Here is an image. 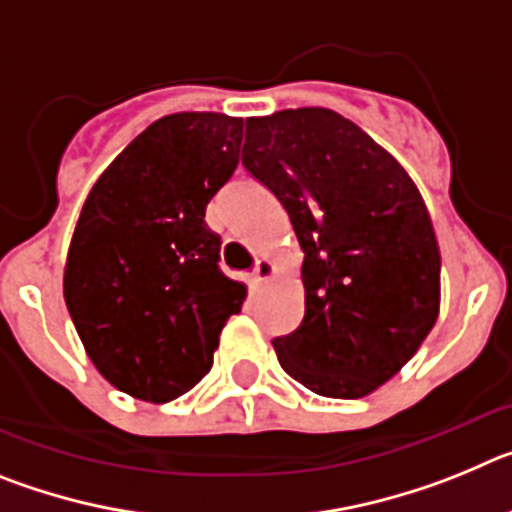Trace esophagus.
<instances>
[{
	"label": "esophagus",
	"mask_w": 512,
	"mask_h": 512,
	"mask_svg": "<svg viewBox=\"0 0 512 512\" xmlns=\"http://www.w3.org/2000/svg\"><path fill=\"white\" fill-rule=\"evenodd\" d=\"M271 274H274V264H271L269 259H259V261H256V266H253V271H251V282L259 287V284H264L266 279L271 277Z\"/></svg>",
	"instance_id": "esophagus-1"
}]
</instances>
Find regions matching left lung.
<instances>
[{
	"label": "left lung",
	"instance_id": "left-lung-1",
	"mask_svg": "<svg viewBox=\"0 0 512 512\" xmlns=\"http://www.w3.org/2000/svg\"><path fill=\"white\" fill-rule=\"evenodd\" d=\"M241 161L287 210L305 253V318L274 338L279 364L315 395H369L438 318L441 253L418 187L325 107L248 117Z\"/></svg>",
	"mask_w": 512,
	"mask_h": 512
}]
</instances>
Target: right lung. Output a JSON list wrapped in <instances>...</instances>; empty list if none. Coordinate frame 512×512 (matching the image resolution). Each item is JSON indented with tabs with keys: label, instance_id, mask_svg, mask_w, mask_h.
<instances>
[{
	"label": "right lung",
	"instance_id": "obj_1",
	"mask_svg": "<svg viewBox=\"0 0 512 512\" xmlns=\"http://www.w3.org/2000/svg\"><path fill=\"white\" fill-rule=\"evenodd\" d=\"M241 140V117L166 115L107 166L84 202L63 297L99 374L138 400L192 390L246 300V287L220 269L223 241L205 223Z\"/></svg>",
	"mask_w": 512,
	"mask_h": 512
}]
</instances>
